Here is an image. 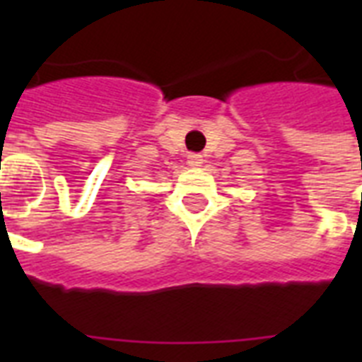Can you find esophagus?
<instances>
[{"label": "esophagus", "instance_id": "34e87169", "mask_svg": "<svg viewBox=\"0 0 362 362\" xmlns=\"http://www.w3.org/2000/svg\"><path fill=\"white\" fill-rule=\"evenodd\" d=\"M201 163H203V156L201 153H189L187 156V165L189 167H199Z\"/></svg>", "mask_w": 362, "mask_h": 362}]
</instances>
